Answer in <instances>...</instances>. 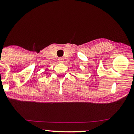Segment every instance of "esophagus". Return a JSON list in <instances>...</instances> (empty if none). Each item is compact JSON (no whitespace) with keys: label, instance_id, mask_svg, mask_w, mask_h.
<instances>
[{"label":"esophagus","instance_id":"34e87169","mask_svg":"<svg viewBox=\"0 0 134 134\" xmlns=\"http://www.w3.org/2000/svg\"><path fill=\"white\" fill-rule=\"evenodd\" d=\"M58 62H59V63H64V59H63V58H62V57L58 58Z\"/></svg>","mask_w":134,"mask_h":134}]
</instances>
